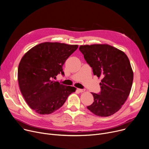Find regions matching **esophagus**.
Returning <instances> with one entry per match:
<instances>
[{
	"label": "esophagus",
	"instance_id": "34e87169",
	"mask_svg": "<svg viewBox=\"0 0 149 149\" xmlns=\"http://www.w3.org/2000/svg\"><path fill=\"white\" fill-rule=\"evenodd\" d=\"M77 90L79 91V93H83L85 91V89H77Z\"/></svg>",
	"mask_w": 149,
	"mask_h": 149
}]
</instances>
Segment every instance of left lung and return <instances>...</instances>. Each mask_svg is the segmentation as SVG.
I'll use <instances>...</instances> for the list:
<instances>
[{
	"instance_id": "obj_1",
	"label": "left lung",
	"mask_w": 149,
	"mask_h": 149,
	"mask_svg": "<svg viewBox=\"0 0 149 149\" xmlns=\"http://www.w3.org/2000/svg\"><path fill=\"white\" fill-rule=\"evenodd\" d=\"M79 50L93 73L102 77L101 93H93V103L87 109L95 115L107 117L116 113L128 98L134 73L127 55L107 44L80 46Z\"/></svg>"
}]
</instances>
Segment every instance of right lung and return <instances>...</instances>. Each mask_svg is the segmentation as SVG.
Wrapping results in <instances>:
<instances>
[{"mask_svg":"<svg viewBox=\"0 0 149 149\" xmlns=\"http://www.w3.org/2000/svg\"><path fill=\"white\" fill-rule=\"evenodd\" d=\"M77 48V45L44 42L22 57L18 68L19 89L27 104L37 113H52L76 91V88L60 84L54 79L58 73L64 74L63 65Z\"/></svg>","mask_w":149,"mask_h":149,"instance_id":"add662e5","label":"right lung"}]
</instances>
